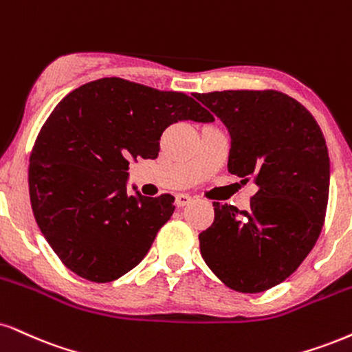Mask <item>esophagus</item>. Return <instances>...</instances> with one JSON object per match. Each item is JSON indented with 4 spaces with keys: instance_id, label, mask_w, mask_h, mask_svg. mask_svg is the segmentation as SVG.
Returning <instances> with one entry per match:
<instances>
[{
    "instance_id": "obj_1",
    "label": "esophagus",
    "mask_w": 352,
    "mask_h": 352,
    "mask_svg": "<svg viewBox=\"0 0 352 352\" xmlns=\"http://www.w3.org/2000/svg\"><path fill=\"white\" fill-rule=\"evenodd\" d=\"M192 201H193V198L190 197V195H177V197H175V203H177V206H179V208H184V206L190 205Z\"/></svg>"
}]
</instances>
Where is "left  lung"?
Instances as JSON below:
<instances>
[{"mask_svg":"<svg viewBox=\"0 0 352 352\" xmlns=\"http://www.w3.org/2000/svg\"><path fill=\"white\" fill-rule=\"evenodd\" d=\"M228 128V172L257 193L251 208L214 203V221L200 232L206 265L224 285L257 294L298 269L318 239L329 193V157L318 122L280 91L195 93Z\"/></svg>","mask_w":352,"mask_h":352,"instance_id":"8db88e82","label":"left lung"}]
</instances>
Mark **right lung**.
<instances>
[{"instance_id":"right-lung-1","label":"right lung","mask_w":352,"mask_h":352,"mask_svg":"<svg viewBox=\"0 0 352 352\" xmlns=\"http://www.w3.org/2000/svg\"><path fill=\"white\" fill-rule=\"evenodd\" d=\"M179 121L214 118L193 98L109 77L63 98L31 154L29 195L37 226L63 264L113 282L141 262L173 214L172 195L128 193L129 160L157 159L160 135Z\"/></svg>"}]
</instances>
